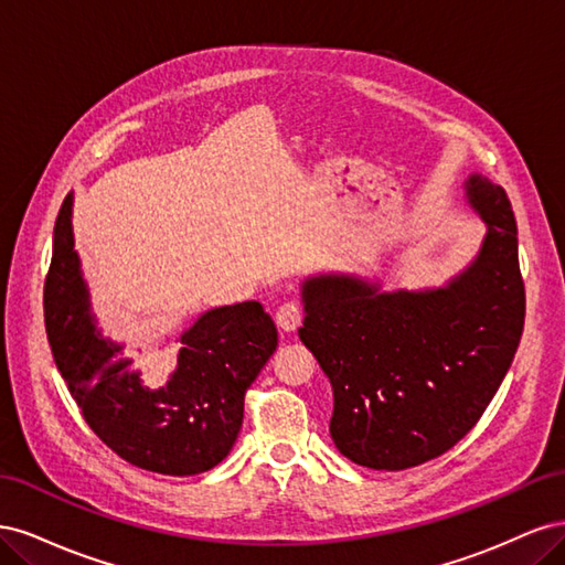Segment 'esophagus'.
I'll return each mask as SVG.
<instances>
[{
    "instance_id": "34e87169",
    "label": "esophagus",
    "mask_w": 565,
    "mask_h": 565,
    "mask_svg": "<svg viewBox=\"0 0 565 565\" xmlns=\"http://www.w3.org/2000/svg\"><path fill=\"white\" fill-rule=\"evenodd\" d=\"M301 316H303V311L297 301H282L276 311V322L280 330L292 332L301 324Z\"/></svg>"
}]
</instances>
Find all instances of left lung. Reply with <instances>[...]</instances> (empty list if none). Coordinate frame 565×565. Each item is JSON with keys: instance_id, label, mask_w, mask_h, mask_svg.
I'll use <instances>...</instances> for the list:
<instances>
[{"instance_id": "left-lung-1", "label": "left lung", "mask_w": 565, "mask_h": 565, "mask_svg": "<svg viewBox=\"0 0 565 565\" xmlns=\"http://www.w3.org/2000/svg\"><path fill=\"white\" fill-rule=\"evenodd\" d=\"M486 237L443 287L393 289L355 273L301 282L309 349L334 393L330 436L351 461L401 471L448 452L481 419L519 349L525 289L504 188L465 181Z\"/></svg>"}]
</instances>
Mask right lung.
Listing matches in <instances>:
<instances>
[{"mask_svg":"<svg viewBox=\"0 0 565 565\" xmlns=\"http://www.w3.org/2000/svg\"><path fill=\"white\" fill-rule=\"evenodd\" d=\"M54 361L92 431L129 465L195 476L224 459L241 434L245 391L278 347L259 301L218 306L179 337L177 367L160 388L136 370L134 347L104 337L73 237V193L63 200L44 282ZM156 361L160 353H143Z\"/></svg>","mask_w":565,"mask_h":565,"instance_id":"right-lung-1","label":"right lung"}]
</instances>
